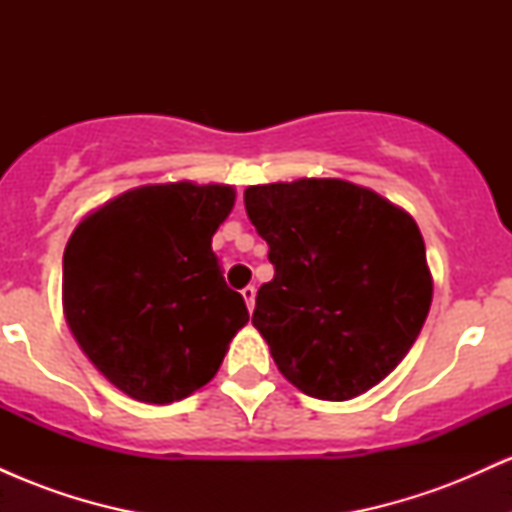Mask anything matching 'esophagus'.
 <instances>
[{"instance_id": "34e87169", "label": "esophagus", "mask_w": 512, "mask_h": 512, "mask_svg": "<svg viewBox=\"0 0 512 512\" xmlns=\"http://www.w3.org/2000/svg\"><path fill=\"white\" fill-rule=\"evenodd\" d=\"M240 293H243V298H245V303H248V308L250 310L255 308V293H257L255 286H245V289L240 291Z\"/></svg>"}]
</instances>
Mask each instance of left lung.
Listing matches in <instances>:
<instances>
[{
    "label": "left lung",
    "instance_id": "8db88e82",
    "mask_svg": "<svg viewBox=\"0 0 512 512\" xmlns=\"http://www.w3.org/2000/svg\"><path fill=\"white\" fill-rule=\"evenodd\" d=\"M245 209L274 264L252 325L284 378L330 402L378 385L431 308L414 219L354 182L315 178L248 187Z\"/></svg>",
    "mask_w": 512,
    "mask_h": 512
}]
</instances>
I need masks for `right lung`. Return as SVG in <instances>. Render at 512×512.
<instances>
[{"label":"right lung","instance_id":"add662e5","mask_svg":"<svg viewBox=\"0 0 512 512\" xmlns=\"http://www.w3.org/2000/svg\"><path fill=\"white\" fill-rule=\"evenodd\" d=\"M233 202L228 185H146L74 228L62 262L67 325L125 395L149 404L192 395L250 320L211 250Z\"/></svg>","mask_w":512,"mask_h":512}]
</instances>
